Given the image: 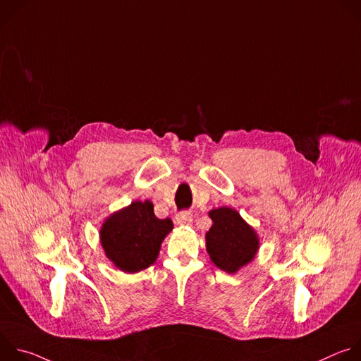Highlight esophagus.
Segmentation results:
<instances>
[{
    "instance_id": "esophagus-1",
    "label": "esophagus",
    "mask_w": 361,
    "mask_h": 361,
    "mask_svg": "<svg viewBox=\"0 0 361 361\" xmlns=\"http://www.w3.org/2000/svg\"><path fill=\"white\" fill-rule=\"evenodd\" d=\"M176 221H177V224H180V226H191V223H192V216H191V213L183 212V213H178V214L176 216Z\"/></svg>"
}]
</instances>
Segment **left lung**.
<instances>
[{
  "instance_id": "obj_1",
  "label": "left lung",
  "mask_w": 361,
  "mask_h": 361,
  "mask_svg": "<svg viewBox=\"0 0 361 361\" xmlns=\"http://www.w3.org/2000/svg\"><path fill=\"white\" fill-rule=\"evenodd\" d=\"M209 217L213 226L205 233V250L210 260L220 270L235 274L259 252V234L235 209L219 207L209 212Z\"/></svg>"
}]
</instances>
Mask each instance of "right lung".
Here are the masks:
<instances>
[{
  "mask_svg": "<svg viewBox=\"0 0 361 361\" xmlns=\"http://www.w3.org/2000/svg\"><path fill=\"white\" fill-rule=\"evenodd\" d=\"M173 227L171 219L156 217L149 200L133 201L104 220L99 228V243L114 267L134 274L157 260L161 244Z\"/></svg>",
  "mask_w": 361,
  "mask_h": 361,
  "instance_id": "right-lung-1",
  "label": "right lung"
}]
</instances>
